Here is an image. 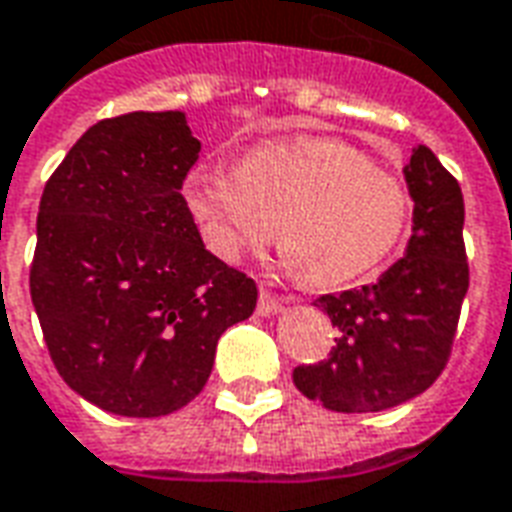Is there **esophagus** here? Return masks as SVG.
Returning <instances> with one entry per match:
<instances>
[{
  "label": "esophagus",
  "mask_w": 512,
  "mask_h": 512,
  "mask_svg": "<svg viewBox=\"0 0 512 512\" xmlns=\"http://www.w3.org/2000/svg\"><path fill=\"white\" fill-rule=\"evenodd\" d=\"M290 296H277V293H268V290H260V301H257V312L260 315H277V312H282V307L285 304H290Z\"/></svg>",
  "instance_id": "esophagus-1"
}]
</instances>
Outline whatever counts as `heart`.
<instances>
[{
  "label": "heart",
  "instance_id": "heart-1",
  "mask_svg": "<svg viewBox=\"0 0 512 512\" xmlns=\"http://www.w3.org/2000/svg\"><path fill=\"white\" fill-rule=\"evenodd\" d=\"M183 200L202 241L241 263L282 235V266L318 288H337L392 255L411 222V191L395 172L343 139L260 142L241 164L202 158L183 178Z\"/></svg>",
  "mask_w": 512,
  "mask_h": 512
}]
</instances>
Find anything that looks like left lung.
<instances>
[{
	"mask_svg": "<svg viewBox=\"0 0 512 512\" xmlns=\"http://www.w3.org/2000/svg\"><path fill=\"white\" fill-rule=\"evenodd\" d=\"M411 238L376 285L321 296L337 326L329 359L293 370L301 395L329 411L370 414L422 395L447 365L469 290L463 194L433 150L417 145L403 167Z\"/></svg>",
	"mask_w": 512,
	"mask_h": 512,
	"instance_id": "left-lung-1",
	"label": "left lung"
}]
</instances>
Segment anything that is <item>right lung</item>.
<instances>
[{
    "instance_id": "right-lung-1",
    "label": "right lung",
    "mask_w": 512,
    "mask_h": 512,
    "mask_svg": "<svg viewBox=\"0 0 512 512\" xmlns=\"http://www.w3.org/2000/svg\"><path fill=\"white\" fill-rule=\"evenodd\" d=\"M200 158L183 112L87 128L43 189L29 293L76 395L120 417H164L200 395L216 343L257 285L202 244L183 200Z\"/></svg>"
}]
</instances>
